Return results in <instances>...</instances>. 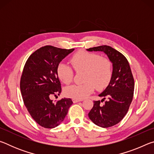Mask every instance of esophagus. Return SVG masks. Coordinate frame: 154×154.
<instances>
[{
    "mask_svg": "<svg viewBox=\"0 0 154 154\" xmlns=\"http://www.w3.org/2000/svg\"><path fill=\"white\" fill-rule=\"evenodd\" d=\"M82 99H72V102L74 103H76L78 102H80V101H82Z\"/></svg>",
    "mask_w": 154,
    "mask_h": 154,
    "instance_id": "1",
    "label": "esophagus"
}]
</instances>
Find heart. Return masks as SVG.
<instances>
[{"label":"heart","instance_id":"1","mask_svg":"<svg viewBox=\"0 0 154 154\" xmlns=\"http://www.w3.org/2000/svg\"><path fill=\"white\" fill-rule=\"evenodd\" d=\"M70 62L76 72L84 71L83 84L72 85L65 89V94L74 99H83L95 90H101L110 83L113 75L112 62L97 54L81 51L75 54ZM58 77L65 84L73 81L74 71L64 63H60L57 68Z\"/></svg>","mask_w":154,"mask_h":154}]
</instances>
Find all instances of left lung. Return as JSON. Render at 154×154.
<instances>
[{"label": "left lung", "mask_w": 154, "mask_h": 154, "mask_svg": "<svg viewBox=\"0 0 154 154\" xmlns=\"http://www.w3.org/2000/svg\"><path fill=\"white\" fill-rule=\"evenodd\" d=\"M89 51H103L113 63L111 82L98 96L100 101H94L88 113L89 118L97 126L111 127L118 124L126 116L133 98L134 82L130 64L123 54L110 46L101 45L87 49Z\"/></svg>", "instance_id": "1"}]
</instances>
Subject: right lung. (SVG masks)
Listing matches in <instances>:
<instances>
[{
	"label": "right lung",
	"instance_id": "1",
	"mask_svg": "<svg viewBox=\"0 0 154 154\" xmlns=\"http://www.w3.org/2000/svg\"><path fill=\"white\" fill-rule=\"evenodd\" d=\"M74 49L44 46L31 54L24 65L20 79L23 101L34 120L45 128L58 126L72 104L71 98L55 103L49 98L60 94L57 68Z\"/></svg>",
	"mask_w": 154,
	"mask_h": 154
}]
</instances>
